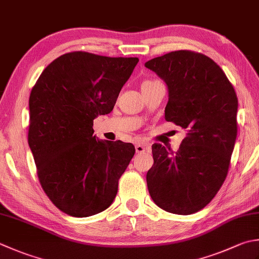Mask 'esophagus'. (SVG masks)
I'll list each match as a JSON object with an SVG mask.
<instances>
[{"label": "esophagus", "instance_id": "obj_1", "mask_svg": "<svg viewBox=\"0 0 259 259\" xmlns=\"http://www.w3.org/2000/svg\"><path fill=\"white\" fill-rule=\"evenodd\" d=\"M148 148H149V147L144 145V144H137L136 145V151L138 154L139 153H143V151H145V150H148Z\"/></svg>", "mask_w": 259, "mask_h": 259}]
</instances>
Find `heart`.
Returning a JSON list of instances; mask_svg holds the SVG:
<instances>
[{"mask_svg": "<svg viewBox=\"0 0 259 259\" xmlns=\"http://www.w3.org/2000/svg\"><path fill=\"white\" fill-rule=\"evenodd\" d=\"M146 82H151V80H146Z\"/></svg>", "mask_w": 259, "mask_h": 259, "instance_id": "obj_1", "label": "heart"}]
</instances>
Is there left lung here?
<instances>
[{
	"mask_svg": "<svg viewBox=\"0 0 259 259\" xmlns=\"http://www.w3.org/2000/svg\"><path fill=\"white\" fill-rule=\"evenodd\" d=\"M145 66L168 90L166 121L187 130L177 151L160 144L151 147L149 194L170 213H195L210 203L227 177L237 138V94L220 66L205 55L179 50Z\"/></svg>",
	"mask_w": 259,
	"mask_h": 259,
	"instance_id": "obj_1",
	"label": "left lung"
}]
</instances>
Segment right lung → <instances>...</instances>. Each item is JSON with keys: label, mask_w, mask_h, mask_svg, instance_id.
<instances>
[{"label": "right lung", "mask_w": 259, "mask_h": 259, "mask_svg": "<svg viewBox=\"0 0 259 259\" xmlns=\"http://www.w3.org/2000/svg\"><path fill=\"white\" fill-rule=\"evenodd\" d=\"M138 62L68 53L50 63L32 88L29 147L45 193L66 214L94 215L115 199L135 146L96 139L93 120L113 110Z\"/></svg>", "instance_id": "add662e5"}]
</instances>
